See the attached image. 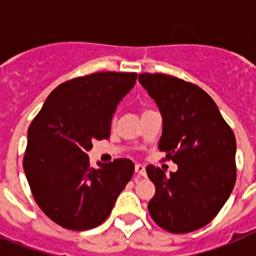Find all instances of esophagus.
Returning a JSON list of instances; mask_svg holds the SVG:
<instances>
[{
    "mask_svg": "<svg viewBox=\"0 0 256 256\" xmlns=\"http://www.w3.org/2000/svg\"><path fill=\"white\" fill-rule=\"evenodd\" d=\"M134 170H136V174H138V176H142V177H144V176H146V168H144V165L136 164Z\"/></svg>",
    "mask_w": 256,
    "mask_h": 256,
    "instance_id": "esophagus-1",
    "label": "esophagus"
}]
</instances>
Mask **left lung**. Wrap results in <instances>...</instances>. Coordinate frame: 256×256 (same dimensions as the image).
Returning <instances> with one entry per match:
<instances>
[{
	"mask_svg": "<svg viewBox=\"0 0 256 256\" xmlns=\"http://www.w3.org/2000/svg\"><path fill=\"white\" fill-rule=\"evenodd\" d=\"M138 80L162 118L159 150L178 165L169 177L148 165L155 184L148 212L172 234H187L216 218L236 182V138L216 104L200 87L165 74Z\"/></svg>",
	"mask_w": 256,
	"mask_h": 256,
	"instance_id": "1",
	"label": "left lung"
}]
</instances>
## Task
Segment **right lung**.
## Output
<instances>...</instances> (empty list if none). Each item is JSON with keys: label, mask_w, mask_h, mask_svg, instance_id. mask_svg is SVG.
Masks as SVG:
<instances>
[{"label": "right lung", "mask_w": 256, "mask_h": 256, "mask_svg": "<svg viewBox=\"0 0 256 256\" xmlns=\"http://www.w3.org/2000/svg\"><path fill=\"white\" fill-rule=\"evenodd\" d=\"M136 73H94L55 88L32 122L24 172L36 202L61 227L86 230L112 212L134 172L128 159L90 165L94 140H108L118 105Z\"/></svg>", "instance_id": "obj_1"}]
</instances>
